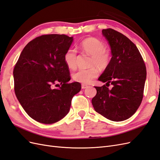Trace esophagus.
Masks as SVG:
<instances>
[{"mask_svg":"<svg viewBox=\"0 0 160 160\" xmlns=\"http://www.w3.org/2000/svg\"><path fill=\"white\" fill-rule=\"evenodd\" d=\"M88 88V85H85V84H82L81 85V88L83 89H86V88Z\"/></svg>","mask_w":160,"mask_h":160,"instance_id":"obj_1","label":"esophagus"}]
</instances>
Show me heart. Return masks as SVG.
Masks as SVG:
<instances>
[{
  "label": "heart",
  "instance_id": "heart-1",
  "mask_svg": "<svg viewBox=\"0 0 160 160\" xmlns=\"http://www.w3.org/2000/svg\"><path fill=\"white\" fill-rule=\"evenodd\" d=\"M81 51L91 56V65H95L100 69H105L111 61L110 53L105 49L104 43L96 38H86L80 45ZM64 61L69 69L73 70L77 67V55L75 49H70L64 56ZM98 69L95 67L88 69H79L72 75L74 81L83 84H89L98 76Z\"/></svg>",
  "mask_w": 160,
  "mask_h": 160
}]
</instances>
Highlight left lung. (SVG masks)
<instances>
[{
    "label": "left lung",
    "instance_id": "1",
    "mask_svg": "<svg viewBox=\"0 0 160 160\" xmlns=\"http://www.w3.org/2000/svg\"><path fill=\"white\" fill-rule=\"evenodd\" d=\"M102 34L112 57L98 79L106 83L95 87L97 94L92 105L105 118L122 122L132 117L142 103L146 68L137 47L127 37L112 28L103 29ZM109 84L113 85L111 90Z\"/></svg>",
    "mask_w": 160,
    "mask_h": 160
}]
</instances>
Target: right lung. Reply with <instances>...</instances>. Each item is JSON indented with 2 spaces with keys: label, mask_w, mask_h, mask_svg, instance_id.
<instances>
[{
  "label": "right lung",
  "mask_w": 160,
  "mask_h": 160,
  "mask_svg": "<svg viewBox=\"0 0 160 160\" xmlns=\"http://www.w3.org/2000/svg\"><path fill=\"white\" fill-rule=\"evenodd\" d=\"M72 41L73 37L65 35L38 37L25 47L14 67L17 98L38 122L51 124L63 118L69 113L72 97L81 89L78 82L68 83L71 77L64 56ZM58 82L61 86L55 89Z\"/></svg>",
  "instance_id": "add662e5"
}]
</instances>
